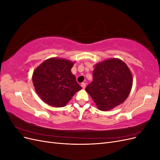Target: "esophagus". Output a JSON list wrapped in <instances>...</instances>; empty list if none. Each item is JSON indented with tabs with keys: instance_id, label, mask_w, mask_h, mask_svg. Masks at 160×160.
Segmentation results:
<instances>
[{
	"instance_id": "obj_1",
	"label": "esophagus",
	"mask_w": 160,
	"mask_h": 160,
	"mask_svg": "<svg viewBox=\"0 0 160 160\" xmlns=\"http://www.w3.org/2000/svg\"><path fill=\"white\" fill-rule=\"evenodd\" d=\"M81 87H82V88L85 89V87H86V83H81Z\"/></svg>"
}]
</instances>
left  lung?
Returning <instances> with one entry per match:
<instances>
[{
	"mask_svg": "<svg viewBox=\"0 0 160 160\" xmlns=\"http://www.w3.org/2000/svg\"><path fill=\"white\" fill-rule=\"evenodd\" d=\"M132 75L119 59H110L97 64L93 81L85 88L101 111H108L127 99L132 87Z\"/></svg>",
	"mask_w": 160,
	"mask_h": 160,
	"instance_id": "left-lung-1",
	"label": "left lung"
}]
</instances>
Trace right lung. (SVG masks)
Segmentation results:
<instances>
[{"mask_svg": "<svg viewBox=\"0 0 160 160\" xmlns=\"http://www.w3.org/2000/svg\"><path fill=\"white\" fill-rule=\"evenodd\" d=\"M73 62L51 58L33 72L32 83L41 99L52 107H65L75 93L81 89L71 69Z\"/></svg>", "mask_w": 160, "mask_h": 160, "instance_id": "right-lung-1", "label": "right lung"}]
</instances>
